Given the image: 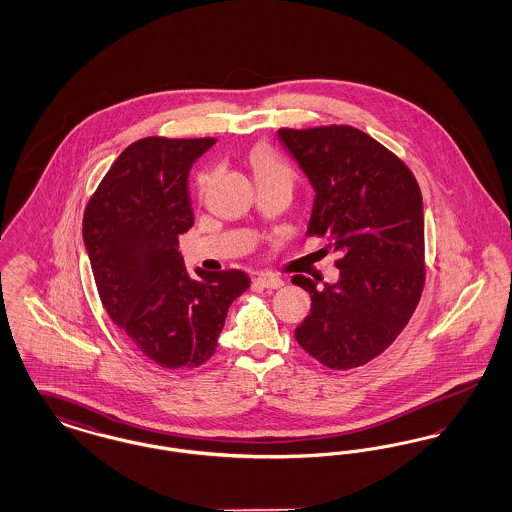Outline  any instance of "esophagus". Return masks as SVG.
I'll use <instances>...</instances> for the list:
<instances>
[{
	"instance_id": "obj_1",
	"label": "esophagus",
	"mask_w": 512,
	"mask_h": 512,
	"mask_svg": "<svg viewBox=\"0 0 512 512\" xmlns=\"http://www.w3.org/2000/svg\"><path fill=\"white\" fill-rule=\"evenodd\" d=\"M255 284L261 286V288H267V290H278V288L284 286V282H282L278 276H274V274H263V276H259V278L255 280Z\"/></svg>"
}]
</instances>
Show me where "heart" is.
Wrapping results in <instances>:
<instances>
[{
	"label": "heart",
	"instance_id": "1",
	"mask_svg": "<svg viewBox=\"0 0 512 512\" xmlns=\"http://www.w3.org/2000/svg\"><path fill=\"white\" fill-rule=\"evenodd\" d=\"M249 163L251 169L255 172L257 184L261 182H282V184H292V167L272 149V147L255 146L249 153Z\"/></svg>",
	"mask_w": 512,
	"mask_h": 512
}]
</instances>
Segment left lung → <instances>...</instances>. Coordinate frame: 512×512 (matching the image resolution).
<instances>
[{
  "mask_svg": "<svg viewBox=\"0 0 512 512\" xmlns=\"http://www.w3.org/2000/svg\"><path fill=\"white\" fill-rule=\"evenodd\" d=\"M278 138L317 192L307 236L340 251L336 284L293 276L313 299L295 340L332 370L366 365L401 334L424 290L418 182L393 151L347 124L280 128Z\"/></svg>",
  "mask_w": 512,
  "mask_h": 512,
  "instance_id": "8db88e82",
  "label": "left lung"
}]
</instances>
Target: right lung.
Here are the masks:
<instances>
[{"instance_id":"1","label":"right lung","mask_w":512,"mask_h":512,"mask_svg":"<svg viewBox=\"0 0 512 512\" xmlns=\"http://www.w3.org/2000/svg\"><path fill=\"white\" fill-rule=\"evenodd\" d=\"M215 138L149 136L126 147L90 197L82 234L99 299L153 365L188 370L219 345L228 307L249 288L244 270H195L178 253L194 226L188 174Z\"/></svg>"}]
</instances>
